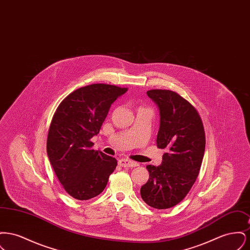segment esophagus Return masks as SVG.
I'll return each mask as SVG.
<instances>
[{
	"mask_svg": "<svg viewBox=\"0 0 250 250\" xmlns=\"http://www.w3.org/2000/svg\"><path fill=\"white\" fill-rule=\"evenodd\" d=\"M118 163H119L120 166L122 167H137L139 164L137 163V162H135V161H133V160H130V159H126V158H123V159H120L119 161H118Z\"/></svg>",
	"mask_w": 250,
	"mask_h": 250,
	"instance_id": "1",
	"label": "esophagus"
}]
</instances>
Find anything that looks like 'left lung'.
<instances>
[{
    "instance_id": "1",
    "label": "left lung",
    "mask_w": 250,
    "mask_h": 250,
    "mask_svg": "<svg viewBox=\"0 0 250 250\" xmlns=\"http://www.w3.org/2000/svg\"><path fill=\"white\" fill-rule=\"evenodd\" d=\"M147 95L159 107L156 146L165 149L162 164L146 167L150 177L141 188L149 206L168 209L182 202L200 173L205 150V132L197 109L170 90H150Z\"/></svg>"
}]
</instances>
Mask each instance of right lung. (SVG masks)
I'll return each mask as SVG.
<instances>
[{
    "label": "right lung",
    "mask_w": 250,
    "mask_h": 250,
    "mask_svg": "<svg viewBox=\"0 0 250 250\" xmlns=\"http://www.w3.org/2000/svg\"><path fill=\"white\" fill-rule=\"evenodd\" d=\"M127 91L109 84L77 89L57 107L51 120L47 152L63 189L79 201L98 196L105 189L117 160L92 149L110 105Z\"/></svg>",
    "instance_id": "add662e5"
}]
</instances>
